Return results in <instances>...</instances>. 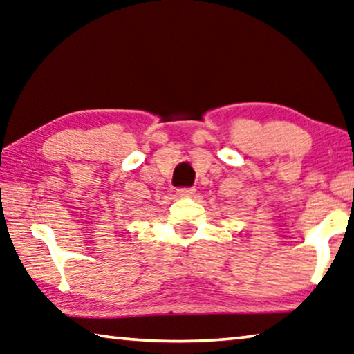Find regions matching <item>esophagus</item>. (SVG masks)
Instances as JSON below:
<instances>
[{"label": "esophagus", "mask_w": 354, "mask_h": 354, "mask_svg": "<svg viewBox=\"0 0 354 354\" xmlns=\"http://www.w3.org/2000/svg\"><path fill=\"white\" fill-rule=\"evenodd\" d=\"M176 194L179 195V197H192V195L195 194V189L194 187H181V189H178Z\"/></svg>", "instance_id": "esophagus-1"}]
</instances>
